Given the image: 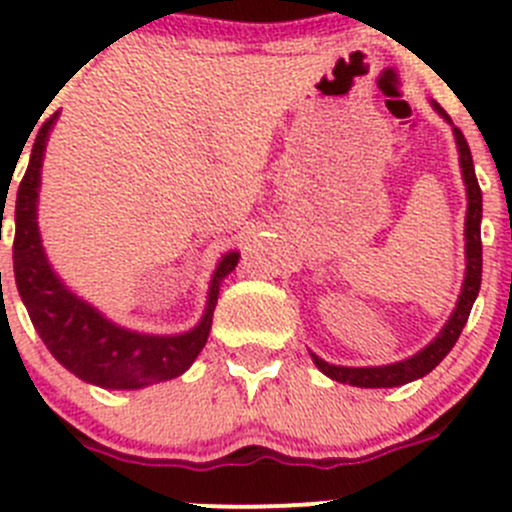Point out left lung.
Listing matches in <instances>:
<instances>
[{
    "mask_svg": "<svg viewBox=\"0 0 512 512\" xmlns=\"http://www.w3.org/2000/svg\"><path fill=\"white\" fill-rule=\"evenodd\" d=\"M436 111L441 116H446L438 103H433ZM448 118V116H446ZM458 143V153H461V168H463V180H466L468 190V215H466V280H463L461 297H458L456 312L451 314L446 327L441 329L436 339L428 344L423 352H418L411 359L399 361V364L389 366H369V369H352V366H334L322 361L319 356H314V364L334 381H342V384L352 386H364V389H389V386H401L409 384V381L421 379L428 371L436 369L446 354L451 352L453 344L461 337L463 327L468 322V314H471L473 302L478 297L480 289V272H483V245H480V218H483V195H480V185L476 178V168H473V156L471 148H468L466 136L461 133V128H453Z\"/></svg>",
    "mask_w": 512,
    "mask_h": 512,
    "instance_id": "8db88e82",
    "label": "left lung"
}]
</instances>
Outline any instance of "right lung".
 <instances>
[{
    "mask_svg": "<svg viewBox=\"0 0 512 512\" xmlns=\"http://www.w3.org/2000/svg\"><path fill=\"white\" fill-rule=\"evenodd\" d=\"M56 113L36 133L27 173L17 190L14 210V280L29 319L54 359L89 384L103 389H141L183 374L208 342L218 285L235 270L237 252L223 257L210 287L203 322L180 337H148L106 322L96 309L81 302L51 272L36 230V190L46 136Z\"/></svg>",
    "mask_w": 512,
    "mask_h": 512,
    "instance_id": "obj_1",
    "label": "right lung"
}]
</instances>
